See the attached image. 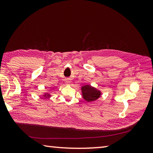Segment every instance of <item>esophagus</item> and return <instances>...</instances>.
I'll list each match as a JSON object with an SVG mask.
<instances>
[{
	"instance_id": "esophagus-1",
	"label": "esophagus",
	"mask_w": 153,
	"mask_h": 153,
	"mask_svg": "<svg viewBox=\"0 0 153 153\" xmlns=\"http://www.w3.org/2000/svg\"><path fill=\"white\" fill-rule=\"evenodd\" d=\"M66 83H70V81L69 80H66Z\"/></svg>"
}]
</instances>
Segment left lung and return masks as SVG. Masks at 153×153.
I'll use <instances>...</instances> for the list:
<instances>
[{"mask_svg": "<svg viewBox=\"0 0 153 153\" xmlns=\"http://www.w3.org/2000/svg\"><path fill=\"white\" fill-rule=\"evenodd\" d=\"M82 91L83 98L87 102H91L99 99L100 96V91L97 90L95 87H93L89 85H85L82 86Z\"/></svg>", "mask_w": 153, "mask_h": 153, "instance_id": "obj_1", "label": "left lung"}]
</instances>
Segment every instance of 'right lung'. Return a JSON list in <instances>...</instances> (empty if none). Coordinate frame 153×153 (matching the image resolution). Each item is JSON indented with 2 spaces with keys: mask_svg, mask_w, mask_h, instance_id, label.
<instances>
[{
  "mask_svg": "<svg viewBox=\"0 0 153 153\" xmlns=\"http://www.w3.org/2000/svg\"><path fill=\"white\" fill-rule=\"evenodd\" d=\"M51 95L49 93H45L44 95V97H45V98H48V97H50Z\"/></svg>",
  "mask_w": 153,
  "mask_h": 153,
  "instance_id": "right-lung-1",
  "label": "right lung"
}]
</instances>
